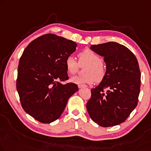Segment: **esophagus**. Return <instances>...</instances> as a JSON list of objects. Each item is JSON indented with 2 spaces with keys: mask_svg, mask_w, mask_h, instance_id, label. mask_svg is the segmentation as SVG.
Listing matches in <instances>:
<instances>
[{
  "mask_svg": "<svg viewBox=\"0 0 151 151\" xmlns=\"http://www.w3.org/2000/svg\"><path fill=\"white\" fill-rule=\"evenodd\" d=\"M78 88H82V87H85V85H78Z\"/></svg>",
  "mask_w": 151,
  "mask_h": 151,
  "instance_id": "34e87169",
  "label": "esophagus"
}]
</instances>
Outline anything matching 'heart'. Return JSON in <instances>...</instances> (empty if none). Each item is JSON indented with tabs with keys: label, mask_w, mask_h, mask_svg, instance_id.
<instances>
[{
	"label": "heart",
	"mask_w": 151,
	"mask_h": 151,
	"mask_svg": "<svg viewBox=\"0 0 151 151\" xmlns=\"http://www.w3.org/2000/svg\"><path fill=\"white\" fill-rule=\"evenodd\" d=\"M78 62L79 64L72 55L67 57L65 61L66 70L71 75L77 73L79 69V64L81 66L87 65L84 70V75L71 78L70 81L74 83L93 84L96 81L100 82L106 75V64L101 60L100 56L91 49H85L78 54Z\"/></svg>",
	"instance_id": "1"
}]
</instances>
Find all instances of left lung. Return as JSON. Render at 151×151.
Masks as SVG:
<instances>
[{"label":"left lung","instance_id":"8db88e82","mask_svg":"<svg viewBox=\"0 0 151 151\" xmlns=\"http://www.w3.org/2000/svg\"><path fill=\"white\" fill-rule=\"evenodd\" d=\"M90 49L104 57L106 75L97 87L91 89L87 112L92 120L102 127L119 125L138 104L141 78L138 60L127 47L116 42L92 45Z\"/></svg>","mask_w":151,"mask_h":151}]
</instances>
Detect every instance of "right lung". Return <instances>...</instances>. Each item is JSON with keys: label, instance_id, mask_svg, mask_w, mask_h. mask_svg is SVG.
Returning <instances> with one entry per match:
<instances>
[{"label": "right lung", "instance_id": "obj_1", "mask_svg": "<svg viewBox=\"0 0 151 151\" xmlns=\"http://www.w3.org/2000/svg\"><path fill=\"white\" fill-rule=\"evenodd\" d=\"M77 44L53 34L35 39L22 53L16 87L24 111L36 120L50 123L64 111L68 99L78 90L68 79L65 61Z\"/></svg>", "mask_w": 151, "mask_h": 151}]
</instances>
